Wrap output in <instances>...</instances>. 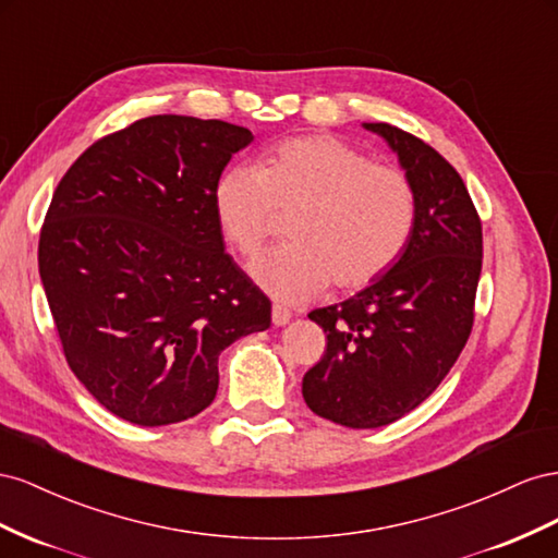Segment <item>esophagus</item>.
<instances>
[{"instance_id":"1","label":"esophagus","mask_w":558,"mask_h":558,"mask_svg":"<svg viewBox=\"0 0 558 558\" xmlns=\"http://www.w3.org/2000/svg\"><path fill=\"white\" fill-rule=\"evenodd\" d=\"M270 317H274V325H276V327H282V325H288V323L292 320V311L280 306V304H274V311H270Z\"/></svg>"}]
</instances>
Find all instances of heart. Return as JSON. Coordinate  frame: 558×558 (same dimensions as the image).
I'll use <instances>...</instances> for the list:
<instances>
[{
	"mask_svg": "<svg viewBox=\"0 0 558 558\" xmlns=\"http://www.w3.org/2000/svg\"><path fill=\"white\" fill-rule=\"evenodd\" d=\"M215 213L235 250L254 257L292 215V241L254 262L252 276L280 301L353 292L400 262L418 217L407 170L372 161L333 135H296L257 163L231 166L215 184Z\"/></svg>",
	"mask_w": 558,
	"mask_h": 558,
	"instance_id": "obj_1",
	"label": "heart"
}]
</instances>
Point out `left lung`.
Masks as SVG:
<instances>
[{"instance_id": "left-lung-1", "label": "left lung", "mask_w": 558, "mask_h": 558, "mask_svg": "<svg viewBox=\"0 0 558 558\" xmlns=\"http://www.w3.org/2000/svg\"><path fill=\"white\" fill-rule=\"evenodd\" d=\"M397 151L418 194L411 241L386 276L355 296L308 313L327 333L304 376L313 413L353 429L395 423L451 372L474 325L482 219L458 170L416 135L364 123Z\"/></svg>"}]
</instances>
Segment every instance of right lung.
<instances>
[{
  "label": "right lung",
  "instance_id": "1",
  "mask_svg": "<svg viewBox=\"0 0 558 558\" xmlns=\"http://www.w3.org/2000/svg\"><path fill=\"white\" fill-rule=\"evenodd\" d=\"M243 125L158 114L100 137L53 191L39 276L74 376L142 427L210 407L221 350L270 325L225 252L215 184Z\"/></svg>",
  "mask_w": 558,
  "mask_h": 558
}]
</instances>
